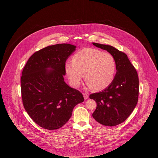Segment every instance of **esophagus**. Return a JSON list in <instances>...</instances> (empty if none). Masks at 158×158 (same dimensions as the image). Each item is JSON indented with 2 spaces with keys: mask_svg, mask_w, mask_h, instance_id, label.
I'll return each mask as SVG.
<instances>
[{
  "mask_svg": "<svg viewBox=\"0 0 158 158\" xmlns=\"http://www.w3.org/2000/svg\"><path fill=\"white\" fill-rule=\"evenodd\" d=\"M83 96H84V99H85V100L87 99L88 98H89V95H88L87 93H84V94H83Z\"/></svg>",
  "mask_w": 158,
  "mask_h": 158,
  "instance_id": "1",
  "label": "esophagus"
}]
</instances>
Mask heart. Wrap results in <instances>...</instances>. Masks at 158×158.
I'll return each instance as SVG.
<instances>
[{
	"label": "heart",
	"instance_id": "b5f03b06",
	"mask_svg": "<svg viewBox=\"0 0 158 158\" xmlns=\"http://www.w3.org/2000/svg\"><path fill=\"white\" fill-rule=\"evenodd\" d=\"M65 69L73 87L79 85L83 77L94 91H101L113 81L116 72L114 57L108 52L85 48L73 57V62L65 63Z\"/></svg>",
	"mask_w": 158,
	"mask_h": 158
}]
</instances>
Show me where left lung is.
Masks as SVG:
<instances>
[{"mask_svg":"<svg viewBox=\"0 0 158 158\" xmlns=\"http://www.w3.org/2000/svg\"><path fill=\"white\" fill-rule=\"evenodd\" d=\"M93 44L113 56L117 70L113 81L107 88L89 96L97 103L93 117L104 126H114L123 123L138 103L139 88L138 73L124 52L109 45L95 42Z\"/></svg>","mask_w":158,"mask_h":158,"instance_id":"obj_1","label":"left lung"}]
</instances>
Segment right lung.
I'll list each match as a JSON object with an SVG mask.
<instances>
[{
    "instance_id": "obj_1",
    "label": "right lung",
    "mask_w": 158,
    "mask_h": 158,
    "mask_svg": "<svg viewBox=\"0 0 158 158\" xmlns=\"http://www.w3.org/2000/svg\"><path fill=\"white\" fill-rule=\"evenodd\" d=\"M76 48L59 44L43 48L30 57L22 71L20 87L24 107L31 118L44 129L55 130L63 126L75 106L84 100L80 91L64 81L66 60Z\"/></svg>"
}]
</instances>
